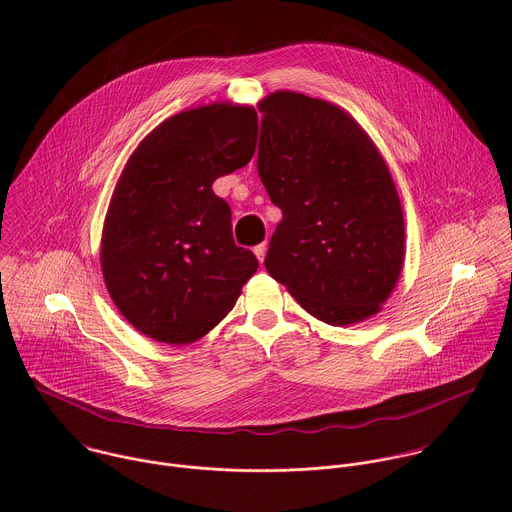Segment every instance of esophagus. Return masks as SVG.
Instances as JSON below:
<instances>
[{
	"label": "esophagus",
	"instance_id": "1",
	"mask_svg": "<svg viewBox=\"0 0 512 512\" xmlns=\"http://www.w3.org/2000/svg\"><path fill=\"white\" fill-rule=\"evenodd\" d=\"M253 253H255V257L259 259V263H263V261H265V253H267V243L257 245V247L253 249Z\"/></svg>",
	"mask_w": 512,
	"mask_h": 512
}]
</instances>
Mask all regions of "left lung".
<instances>
[{
  "mask_svg": "<svg viewBox=\"0 0 512 512\" xmlns=\"http://www.w3.org/2000/svg\"><path fill=\"white\" fill-rule=\"evenodd\" d=\"M257 168L283 218L265 269L330 326L373 318L405 263V221L387 162L342 107L294 91L257 103Z\"/></svg>",
  "mask_w": 512,
  "mask_h": 512,
  "instance_id": "8db88e82",
  "label": "left lung"
}]
</instances>
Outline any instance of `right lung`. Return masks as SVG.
<instances>
[{
	"label": "right lung",
	"mask_w": 512,
	"mask_h": 512,
	"mask_svg": "<svg viewBox=\"0 0 512 512\" xmlns=\"http://www.w3.org/2000/svg\"><path fill=\"white\" fill-rule=\"evenodd\" d=\"M257 133L251 105L216 101L168 117L129 156L99 257L115 308L137 332L190 344L235 308L259 263L235 245L231 208L212 182L251 162Z\"/></svg>",
	"instance_id": "1"
}]
</instances>
